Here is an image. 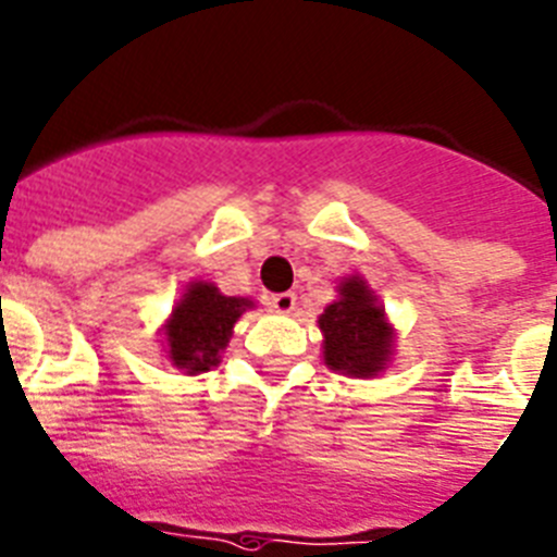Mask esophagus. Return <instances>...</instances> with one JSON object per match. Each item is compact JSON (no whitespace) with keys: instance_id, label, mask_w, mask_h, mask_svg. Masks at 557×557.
Returning a JSON list of instances; mask_svg holds the SVG:
<instances>
[{"instance_id":"esophagus-1","label":"esophagus","mask_w":557,"mask_h":557,"mask_svg":"<svg viewBox=\"0 0 557 557\" xmlns=\"http://www.w3.org/2000/svg\"><path fill=\"white\" fill-rule=\"evenodd\" d=\"M295 304H298L295 293L270 295V309H273V312H278V314H289L295 309Z\"/></svg>"}]
</instances>
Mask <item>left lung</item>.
Segmentation results:
<instances>
[{"label":"left lung","mask_w":557,"mask_h":557,"mask_svg":"<svg viewBox=\"0 0 557 557\" xmlns=\"http://www.w3.org/2000/svg\"><path fill=\"white\" fill-rule=\"evenodd\" d=\"M336 293L339 298L318 320L325 364L350 379H375L392 359L395 329L361 275L342 278Z\"/></svg>","instance_id":"1"}]
</instances>
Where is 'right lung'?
I'll return each mask as SVG.
<instances>
[{"label": "right lung", "instance_id": "obj_1", "mask_svg": "<svg viewBox=\"0 0 557 557\" xmlns=\"http://www.w3.org/2000/svg\"><path fill=\"white\" fill-rule=\"evenodd\" d=\"M245 309H253V300L228 298L209 282L187 284L185 295L178 298L171 318L162 325L171 364L185 370L187 375L215 367L228 345L234 323Z\"/></svg>", "mask_w": 557, "mask_h": 557}]
</instances>
